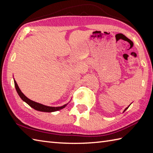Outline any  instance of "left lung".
Wrapping results in <instances>:
<instances>
[{
  "instance_id": "obj_1",
  "label": "left lung",
  "mask_w": 153,
  "mask_h": 153,
  "mask_svg": "<svg viewBox=\"0 0 153 153\" xmlns=\"http://www.w3.org/2000/svg\"><path fill=\"white\" fill-rule=\"evenodd\" d=\"M128 108H129V106H128V107H127V108H126V109H125V110H124V111H123V112H125V111H126V110H127V109H128Z\"/></svg>"
}]
</instances>
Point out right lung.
<instances>
[{"instance_id": "add662e5", "label": "right lung", "mask_w": 153, "mask_h": 153, "mask_svg": "<svg viewBox=\"0 0 153 153\" xmlns=\"http://www.w3.org/2000/svg\"><path fill=\"white\" fill-rule=\"evenodd\" d=\"M14 85H15V87H16V89L17 91V93H18L19 96L20 97V98L26 102L27 104H28L29 105H30L32 108H34L35 110H38V111H41V112H55V111H57V110H59L64 108L65 106H66L67 105H65L62 106H58V107H52V106H45L42 105V104L40 103H38L36 102H34L33 100H31L30 99H29L27 97H25L24 93H23L21 90L19 89V87L17 83H16V81L14 80Z\"/></svg>"}]
</instances>
